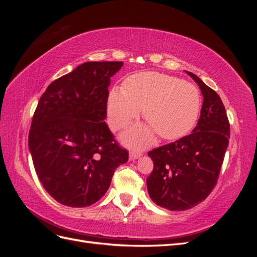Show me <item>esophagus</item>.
<instances>
[{
  "instance_id": "34e87169",
  "label": "esophagus",
  "mask_w": 257,
  "mask_h": 257,
  "mask_svg": "<svg viewBox=\"0 0 257 257\" xmlns=\"http://www.w3.org/2000/svg\"><path fill=\"white\" fill-rule=\"evenodd\" d=\"M142 154H143L142 151H135V150L131 151V153H130V160H131V161L136 160V159H138L139 157H142Z\"/></svg>"
}]
</instances>
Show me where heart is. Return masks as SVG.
Here are the masks:
<instances>
[{
    "label": "heart",
    "instance_id": "heart-1",
    "mask_svg": "<svg viewBox=\"0 0 257 257\" xmlns=\"http://www.w3.org/2000/svg\"><path fill=\"white\" fill-rule=\"evenodd\" d=\"M200 105V93L194 84L165 74L139 73L128 77L124 90L113 88L110 91L108 122L112 130L125 128L143 109L144 120L159 137L174 141L195 125ZM151 129L136 126L127 132L124 141L132 145L149 144L153 139Z\"/></svg>",
    "mask_w": 257,
    "mask_h": 257
}]
</instances>
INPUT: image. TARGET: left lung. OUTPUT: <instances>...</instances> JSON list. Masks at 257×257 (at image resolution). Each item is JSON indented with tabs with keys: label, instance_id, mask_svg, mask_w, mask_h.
Listing matches in <instances>:
<instances>
[{
	"label": "left lung",
	"instance_id": "obj_1",
	"mask_svg": "<svg viewBox=\"0 0 257 257\" xmlns=\"http://www.w3.org/2000/svg\"><path fill=\"white\" fill-rule=\"evenodd\" d=\"M204 96L192 133L148 152L153 170L147 188L155 204L182 211L205 200L216 185L228 146L229 121L221 97L191 72Z\"/></svg>",
	"mask_w": 257,
	"mask_h": 257
}]
</instances>
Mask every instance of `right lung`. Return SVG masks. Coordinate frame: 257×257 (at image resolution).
I'll return each mask as SVG.
<instances>
[{"label": "right lung", "mask_w": 257, "mask_h": 257, "mask_svg": "<svg viewBox=\"0 0 257 257\" xmlns=\"http://www.w3.org/2000/svg\"><path fill=\"white\" fill-rule=\"evenodd\" d=\"M123 62H85L51 82L33 114L29 148L40 180L60 204L96 203L128 161L104 121L110 77Z\"/></svg>", "instance_id": "obj_1"}]
</instances>
